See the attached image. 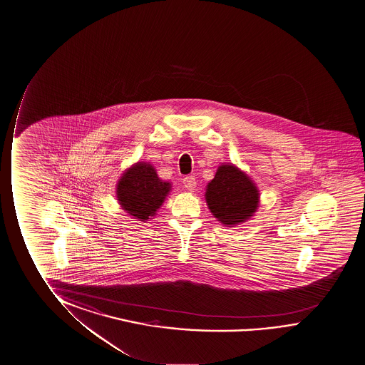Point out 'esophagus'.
<instances>
[{"label": "esophagus", "mask_w": 365, "mask_h": 365, "mask_svg": "<svg viewBox=\"0 0 365 365\" xmlns=\"http://www.w3.org/2000/svg\"><path fill=\"white\" fill-rule=\"evenodd\" d=\"M182 184H184V187H185L186 190H195V176H192V175H189V176H186V178H184V179H182Z\"/></svg>", "instance_id": "34e87169"}]
</instances>
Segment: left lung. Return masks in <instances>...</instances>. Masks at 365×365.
<instances>
[{
    "label": "left lung",
    "mask_w": 365,
    "mask_h": 365,
    "mask_svg": "<svg viewBox=\"0 0 365 365\" xmlns=\"http://www.w3.org/2000/svg\"><path fill=\"white\" fill-rule=\"evenodd\" d=\"M205 199L212 215L230 227L252 217L258 207L259 194L243 171L233 165H222L207 184Z\"/></svg>",
    "instance_id": "8db88e82"
}]
</instances>
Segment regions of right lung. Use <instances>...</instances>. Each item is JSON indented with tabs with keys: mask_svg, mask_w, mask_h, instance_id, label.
<instances>
[{
	"mask_svg": "<svg viewBox=\"0 0 365 365\" xmlns=\"http://www.w3.org/2000/svg\"><path fill=\"white\" fill-rule=\"evenodd\" d=\"M170 189V182L158 179L150 163H138L120 178L117 197L125 212L145 222L163 205Z\"/></svg>",
	"mask_w": 365,
	"mask_h": 365,
	"instance_id": "1",
	"label": "right lung"
}]
</instances>
